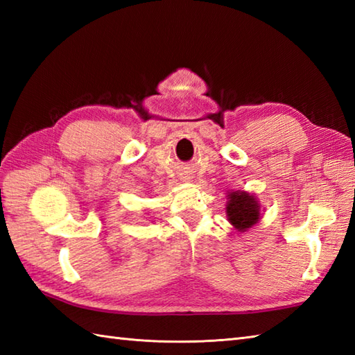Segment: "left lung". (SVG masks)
Returning <instances> with one entry per match:
<instances>
[{"label":"left lung","instance_id":"8db88e82","mask_svg":"<svg viewBox=\"0 0 355 355\" xmlns=\"http://www.w3.org/2000/svg\"><path fill=\"white\" fill-rule=\"evenodd\" d=\"M225 216L238 233H244L261 221V205L254 193L247 191H229Z\"/></svg>","mask_w":355,"mask_h":355}]
</instances>
